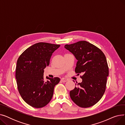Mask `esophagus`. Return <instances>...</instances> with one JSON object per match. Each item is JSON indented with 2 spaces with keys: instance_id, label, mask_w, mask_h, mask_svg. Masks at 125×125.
Wrapping results in <instances>:
<instances>
[{
  "instance_id": "34e87169",
  "label": "esophagus",
  "mask_w": 125,
  "mask_h": 125,
  "mask_svg": "<svg viewBox=\"0 0 125 125\" xmlns=\"http://www.w3.org/2000/svg\"><path fill=\"white\" fill-rule=\"evenodd\" d=\"M61 81L62 82H66L68 81V79H67V78H62Z\"/></svg>"
}]
</instances>
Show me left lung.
Masks as SVG:
<instances>
[{"instance_id":"1","label":"left lung","mask_w":125,"mask_h":125,"mask_svg":"<svg viewBox=\"0 0 125 125\" xmlns=\"http://www.w3.org/2000/svg\"><path fill=\"white\" fill-rule=\"evenodd\" d=\"M64 48L77 59L75 73L83 74L82 82L75 84L70 92L71 99L81 107L92 106L105 91L109 73L106 57L100 49L86 41L66 44Z\"/></svg>"}]
</instances>
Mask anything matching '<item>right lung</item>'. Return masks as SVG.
Segmentation results:
<instances>
[{
    "label": "right lung",
    "instance_id": "add662e5",
    "mask_svg": "<svg viewBox=\"0 0 125 125\" xmlns=\"http://www.w3.org/2000/svg\"><path fill=\"white\" fill-rule=\"evenodd\" d=\"M60 45L38 42L26 49L17 62L16 78L19 92L31 106L42 108L52 99L54 87L60 80L43 77L44 69L49 66L51 57Z\"/></svg>",
    "mask_w": 125,
    "mask_h": 125
}]
</instances>
